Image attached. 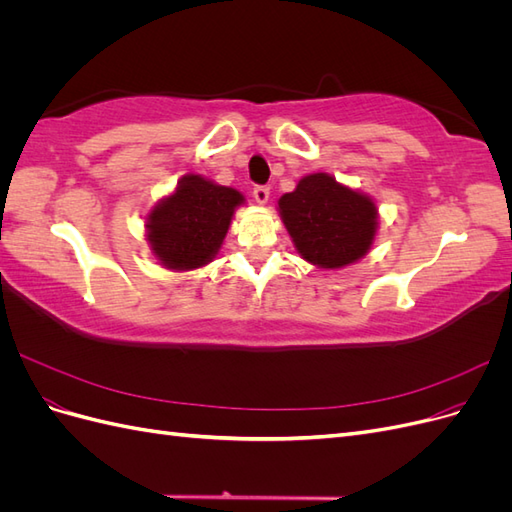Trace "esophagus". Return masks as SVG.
<instances>
[{
  "mask_svg": "<svg viewBox=\"0 0 512 512\" xmlns=\"http://www.w3.org/2000/svg\"><path fill=\"white\" fill-rule=\"evenodd\" d=\"M269 196H271V192H269L267 185H256V188H254V200H256L258 205H267L269 203Z\"/></svg>",
  "mask_w": 512,
  "mask_h": 512,
  "instance_id": "34e87169",
  "label": "esophagus"
}]
</instances>
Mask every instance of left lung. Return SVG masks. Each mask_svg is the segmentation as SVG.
Instances as JSON below:
<instances>
[{"label": "left lung", "instance_id": "obj_1", "mask_svg": "<svg viewBox=\"0 0 512 512\" xmlns=\"http://www.w3.org/2000/svg\"><path fill=\"white\" fill-rule=\"evenodd\" d=\"M277 211L299 256L320 269L354 265L376 241V200L329 173L305 175L277 200Z\"/></svg>", "mask_w": 512, "mask_h": 512}]
</instances>
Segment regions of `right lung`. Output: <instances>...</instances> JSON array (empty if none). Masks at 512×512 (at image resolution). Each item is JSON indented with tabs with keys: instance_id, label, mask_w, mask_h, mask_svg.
<instances>
[{
	"instance_id": "add662e5",
	"label": "right lung",
	"mask_w": 512,
	"mask_h": 512,
	"mask_svg": "<svg viewBox=\"0 0 512 512\" xmlns=\"http://www.w3.org/2000/svg\"><path fill=\"white\" fill-rule=\"evenodd\" d=\"M245 196L228 185L190 173L160 198L145 218L151 254L168 271H196L220 254L232 215Z\"/></svg>"
}]
</instances>
